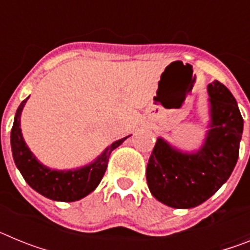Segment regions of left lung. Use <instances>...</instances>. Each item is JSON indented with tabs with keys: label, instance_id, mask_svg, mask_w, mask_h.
<instances>
[{
	"label": "left lung",
	"instance_id": "obj_1",
	"mask_svg": "<svg viewBox=\"0 0 250 250\" xmlns=\"http://www.w3.org/2000/svg\"><path fill=\"white\" fill-rule=\"evenodd\" d=\"M208 92L211 124L202 149L187 154L159 138L149 158L147 187L167 207H198L219 190L237 164L243 134L237 101L219 81L209 83Z\"/></svg>",
	"mask_w": 250,
	"mask_h": 250
}]
</instances>
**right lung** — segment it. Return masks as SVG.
Listing matches in <instances>:
<instances>
[{
	"label": "right lung",
	"mask_w": 250,
	"mask_h": 250,
	"mask_svg": "<svg viewBox=\"0 0 250 250\" xmlns=\"http://www.w3.org/2000/svg\"><path fill=\"white\" fill-rule=\"evenodd\" d=\"M28 99V98H27ZM27 99L20 104L15 115V121L11 130V149L15 164L34 190L57 202H75L89 195L100 184L107 167L110 154L121 145L126 138L120 139L110 145L92 164L77 170L57 171L51 170L37 161L23 141L20 127V116Z\"/></svg>",
	"instance_id": "1"
}]
</instances>
